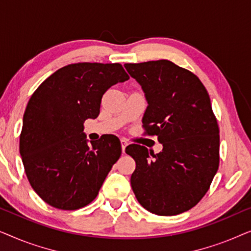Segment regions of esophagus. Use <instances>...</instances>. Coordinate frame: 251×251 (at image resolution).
I'll return each mask as SVG.
<instances>
[{"label":"esophagus","instance_id":"34e87169","mask_svg":"<svg viewBox=\"0 0 251 251\" xmlns=\"http://www.w3.org/2000/svg\"><path fill=\"white\" fill-rule=\"evenodd\" d=\"M121 146H122V152L125 153L126 152V147L128 146V140H126V138H122L121 139Z\"/></svg>","mask_w":251,"mask_h":251}]
</instances>
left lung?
Here are the masks:
<instances>
[{"instance_id": "1", "label": "left lung", "mask_w": 251, "mask_h": 251, "mask_svg": "<svg viewBox=\"0 0 251 251\" xmlns=\"http://www.w3.org/2000/svg\"><path fill=\"white\" fill-rule=\"evenodd\" d=\"M125 67L145 92L146 133L163 146L157 154L137 144L126 146L136 161L133 193L155 215L190 210L208 192L219 166V128L207 89L197 75L166 59Z\"/></svg>"}]
</instances>
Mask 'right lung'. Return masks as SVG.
I'll return each instance as SVG.
<instances>
[{"mask_svg": "<svg viewBox=\"0 0 251 251\" xmlns=\"http://www.w3.org/2000/svg\"><path fill=\"white\" fill-rule=\"evenodd\" d=\"M126 80L121 64H71L32 95L24 113L19 152L30 186L48 204L76 210L98 195L121 155V144L113 135L89 144L83 123L99 115L102 95Z\"/></svg>", "mask_w": 251, "mask_h": 251, "instance_id": "add662e5", "label": "right lung"}]
</instances>
